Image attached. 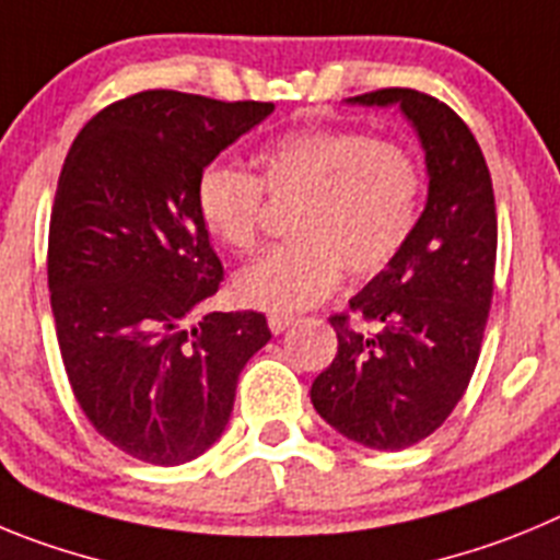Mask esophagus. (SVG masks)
Wrapping results in <instances>:
<instances>
[{"instance_id": "34e87169", "label": "esophagus", "mask_w": 560, "mask_h": 560, "mask_svg": "<svg viewBox=\"0 0 560 560\" xmlns=\"http://www.w3.org/2000/svg\"><path fill=\"white\" fill-rule=\"evenodd\" d=\"M268 326L273 335H281V331H287L292 326V317L290 315H270Z\"/></svg>"}]
</instances>
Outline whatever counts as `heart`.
Here are the masks:
<instances>
[{"label":"heart","mask_w":560,"mask_h":560,"mask_svg":"<svg viewBox=\"0 0 560 560\" xmlns=\"http://www.w3.org/2000/svg\"><path fill=\"white\" fill-rule=\"evenodd\" d=\"M256 161L259 178L231 164H211L198 178L206 229L240 254L259 243L265 192L276 203L299 200L290 218L295 240L236 273L240 304L276 315L310 310L340 284L342 265L376 273L416 229L424 175L401 144L360 130H299Z\"/></svg>","instance_id":"heart-1"}]
</instances>
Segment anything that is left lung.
Listing matches in <instances>:
<instances>
[{
  "label": "left lung",
  "instance_id": "8db88e82",
  "mask_svg": "<svg viewBox=\"0 0 560 560\" xmlns=\"http://www.w3.org/2000/svg\"><path fill=\"white\" fill-rule=\"evenodd\" d=\"M396 108L427 164V203L405 248L368 281L349 315L329 317L337 354L312 382L326 424L368 450H405L450 418L480 357L497 265V206L486 159L450 105L412 89L346 100Z\"/></svg>",
  "mask_w": 560,
  "mask_h": 560
}]
</instances>
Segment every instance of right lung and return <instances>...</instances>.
<instances>
[{
  "label": "right lung",
  "instance_id": "right-lung-1",
  "mask_svg": "<svg viewBox=\"0 0 560 560\" xmlns=\"http://www.w3.org/2000/svg\"><path fill=\"white\" fill-rule=\"evenodd\" d=\"M273 103L142 92L89 119L49 220L55 331L74 399L125 455L180 466L223 435L259 312H206L223 265L198 178Z\"/></svg>",
  "mask_w": 560,
  "mask_h": 560
}]
</instances>
